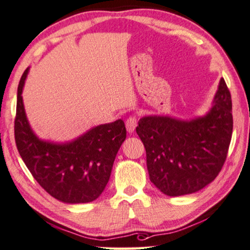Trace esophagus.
<instances>
[{"label":"esophagus","instance_id":"34e87169","mask_svg":"<svg viewBox=\"0 0 250 250\" xmlns=\"http://www.w3.org/2000/svg\"><path fill=\"white\" fill-rule=\"evenodd\" d=\"M137 125H138V121H137V118H136V117H130V118H128V120L125 121L126 131H128L129 133H132L133 131H135Z\"/></svg>","mask_w":250,"mask_h":250}]
</instances>
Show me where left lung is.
Returning <instances> with one entry per match:
<instances>
[{
  "instance_id": "8db88e82",
  "label": "left lung",
  "mask_w": 250,
  "mask_h": 250,
  "mask_svg": "<svg viewBox=\"0 0 250 250\" xmlns=\"http://www.w3.org/2000/svg\"><path fill=\"white\" fill-rule=\"evenodd\" d=\"M232 125L231 95L223 78L204 115L189 120L156 114L141 118L136 131L146 148L151 183L168 196L206 188L225 164Z\"/></svg>"
}]
</instances>
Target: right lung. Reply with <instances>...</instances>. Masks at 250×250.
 <instances>
[{
	"instance_id": "add662e5",
	"label": "right lung",
	"mask_w": 250,
	"mask_h": 250,
	"mask_svg": "<svg viewBox=\"0 0 250 250\" xmlns=\"http://www.w3.org/2000/svg\"><path fill=\"white\" fill-rule=\"evenodd\" d=\"M29 68L18 86L16 144L22 161L44 191L64 203H88L98 199L110 180L118 150L126 131L119 119L93 126L72 140H44L33 131L25 113L22 92Z\"/></svg>"
}]
</instances>
